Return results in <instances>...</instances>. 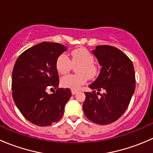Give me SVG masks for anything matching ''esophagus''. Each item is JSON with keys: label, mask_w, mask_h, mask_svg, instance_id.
I'll list each match as a JSON object with an SVG mask.
<instances>
[{"label": "esophagus", "mask_w": 153, "mask_h": 153, "mask_svg": "<svg viewBox=\"0 0 153 153\" xmlns=\"http://www.w3.org/2000/svg\"><path fill=\"white\" fill-rule=\"evenodd\" d=\"M77 92H78V91H77V90H72V95H75V94H76Z\"/></svg>", "instance_id": "esophagus-1"}]
</instances>
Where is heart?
Here are the masks:
<instances>
[{"mask_svg": "<svg viewBox=\"0 0 153 153\" xmlns=\"http://www.w3.org/2000/svg\"><path fill=\"white\" fill-rule=\"evenodd\" d=\"M77 67V75H69L61 78V85L72 90H78L87 81L88 77L93 78L98 75V69L94 64V57L87 49L81 48L71 52V61L65 54H61L56 61V69L61 75L68 73L72 65Z\"/></svg>", "mask_w": 153, "mask_h": 153, "instance_id": "heart-1", "label": "heart"}]
</instances>
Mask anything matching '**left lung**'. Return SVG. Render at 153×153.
<instances>
[{
    "label": "left lung",
    "mask_w": 153,
    "mask_h": 153,
    "mask_svg": "<svg viewBox=\"0 0 153 153\" xmlns=\"http://www.w3.org/2000/svg\"><path fill=\"white\" fill-rule=\"evenodd\" d=\"M92 53L101 69L98 78L89 86L93 91L85 92L83 109L92 122L109 124L117 121L129 106L135 92V70L131 60L116 47L97 46ZM101 90L104 91L102 94Z\"/></svg>",
    "instance_id": "1"
}]
</instances>
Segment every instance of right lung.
Segmentation results:
<instances>
[{"instance_id": "1", "label": "right lung", "mask_w": 153, "mask_h": 153, "mask_svg": "<svg viewBox=\"0 0 153 153\" xmlns=\"http://www.w3.org/2000/svg\"><path fill=\"white\" fill-rule=\"evenodd\" d=\"M67 49L58 43H41L21 54L14 66L12 98L24 118L37 126L59 121L72 95L68 88H58L50 95L46 92L49 88L58 87L56 61Z\"/></svg>"}]
</instances>
